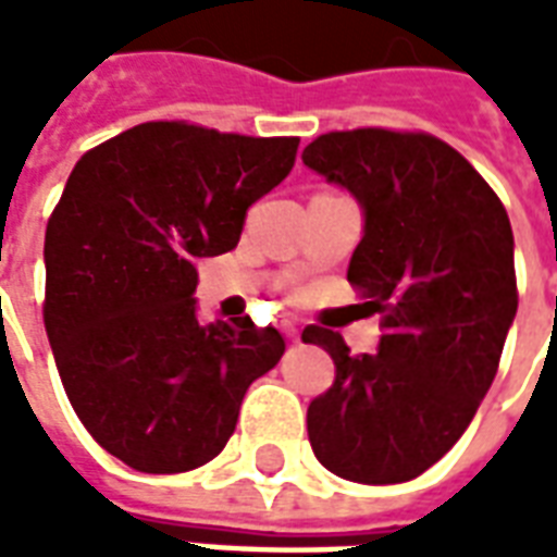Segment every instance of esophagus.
Listing matches in <instances>:
<instances>
[{
	"instance_id": "34e87169",
	"label": "esophagus",
	"mask_w": 557,
	"mask_h": 557,
	"mask_svg": "<svg viewBox=\"0 0 557 557\" xmlns=\"http://www.w3.org/2000/svg\"><path fill=\"white\" fill-rule=\"evenodd\" d=\"M286 337H289L292 343H298V339H301V331L289 322V325H286Z\"/></svg>"
}]
</instances>
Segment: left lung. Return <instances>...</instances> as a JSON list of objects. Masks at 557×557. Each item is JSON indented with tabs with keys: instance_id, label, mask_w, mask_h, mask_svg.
Listing matches in <instances>:
<instances>
[{
	"instance_id": "8db88e82",
	"label": "left lung",
	"mask_w": 557,
	"mask_h": 557,
	"mask_svg": "<svg viewBox=\"0 0 557 557\" xmlns=\"http://www.w3.org/2000/svg\"><path fill=\"white\" fill-rule=\"evenodd\" d=\"M304 163L363 206L351 289L382 313L375 355L304 327L337 375L307 409L315 459L355 483H403L466 432L498 373L516 315L513 230L502 199L444 139L423 131H331Z\"/></svg>"
}]
</instances>
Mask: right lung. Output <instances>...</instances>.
Here are the masks:
<instances>
[{
    "label": "right lung",
    "mask_w": 557,
    "mask_h": 557,
    "mask_svg": "<svg viewBox=\"0 0 557 557\" xmlns=\"http://www.w3.org/2000/svg\"><path fill=\"white\" fill-rule=\"evenodd\" d=\"M298 143L146 122L71 172L44 238V327L77 418L125 466H206L247 387L283 358V334L250 315L199 325L194 289L196 262L238 244Z\"/></svg>",
    "instance_id": "right-lung-1"
}]
</instances>
